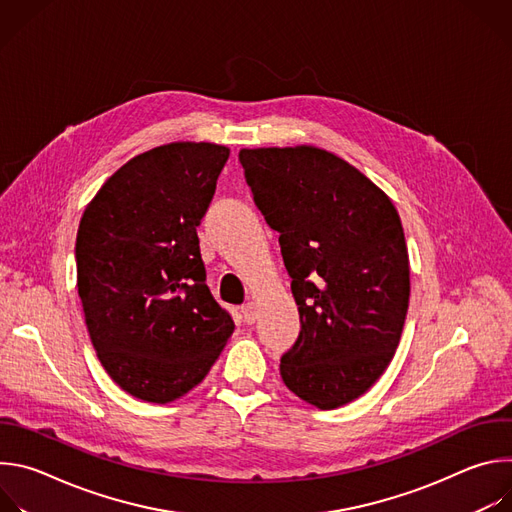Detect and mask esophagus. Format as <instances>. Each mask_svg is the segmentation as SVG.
I'll list each match as a JSON object with an SVG mask.
<instances>
[{"label": "esophagus", "mask_w": 512, "mask_h": 512, "mask_svg": "<svg viewBox=\"0 0 512 512\" xmlns=\"http://www.w3.org/2000/svg\"><path fill=\"white\" fill-rule=\"evenodd\" d=\"M241 312H243V318H245V322L247 324H253L255 320H257V304L255 302H247V304H243V308H241Z\"/></svg>", "instance_id": "obj_1"}]
</instances>
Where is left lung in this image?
I'll return each mask as SVG.
<instances>
[{
    "mask_svg": "<svg viewBox=\"0 0 512 512\" xmlns=\"http://www.w3.org/2000/svg\"><path fill=\"white\" fill-rule=\"evenodd\" d=\"M239 162L279 233L300 312L281 379L318 409L346 405L377 383L399 346L409 308L401 218L367 176L312 145L241 150Z\"/></svg>",
    "mask_w": 512,
    "mask_h": 512,
    "instance_id": "1",
    "label": "left lung"
}]
</instances>
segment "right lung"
<instances>
[{"label": "right lung", "instance_id": "right-lung-1", "mask_svg": "<svg viewBox=\"0 0 512 512\" xmlns=\"http://www.w3.org/2000/svg\"><path fill=\"white\" fill-rule=\"evenodd\" d=\"M227 160L225 145H160L121 166L81 218L87 330L109 377L141 401L194 389L235 330L206 285L196 235Z\"/></svg>", "mask_w": 512, "mask_h": 512}]
</instances>
